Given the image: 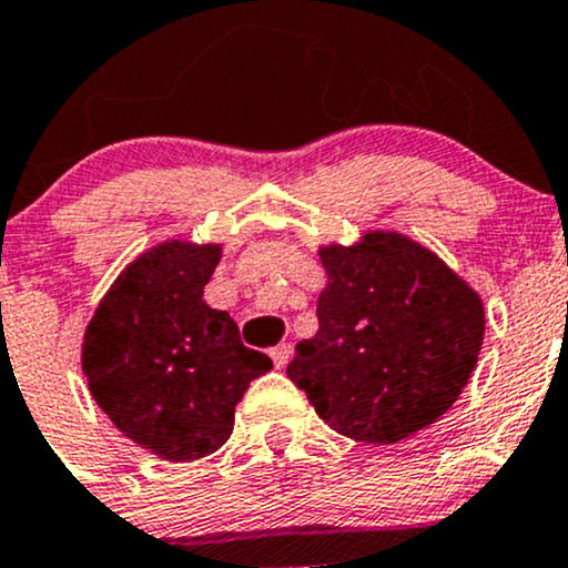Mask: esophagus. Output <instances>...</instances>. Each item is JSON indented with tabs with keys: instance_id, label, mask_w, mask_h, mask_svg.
I'll list each match as a JSON object with an SVG mask.
<instances>
[{
	"instance_id": "obj_1",
	"label": "esophagus",
	"mask_w": 568,
	"mask_h": 568,
	"mask_svg": "<svg viewBox=\"0 0 568 568\" xmlns=\"http://www.w3.org/2000/svg\"><path fill=\"white\" fill-rule=\"evenodd\" d=\"M271 358H273V364H276V369H284L292 358V347L290 344H278V347L271 349Z\"/></svg>"
}]
</instances>
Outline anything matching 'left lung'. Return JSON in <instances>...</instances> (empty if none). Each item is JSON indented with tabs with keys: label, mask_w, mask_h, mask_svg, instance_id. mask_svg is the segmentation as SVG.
Returning <instances> with one entry per match:
<instances>
[{
	"label": "left lung",
	"mask_w": 568,
	"mask_h": 568,
	"mask_svg": "<svg viewBox=\"0 0 568 568\" xmlns=\"http://www.w3.org/2000/svg\"><path fill=\"white\" fill-rule=\"evenodd\" d=\"M327 286L320 331L286 377L320 418L358 443H396L435 424L476 369L484 306L424 245L374 232L320 251Z\"/></svg>",
	"instance_id": "obj_1"
}]
</instances>
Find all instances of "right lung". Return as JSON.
<instances>
[{
  "mask_svg": "<svg viewBox=\"0 0 568 568\" xmlns=\"http://www.w3.org/2000/svg\"><path fill=\"white\" fill-rule=\"evenodd\" d=\"M219 260V245H158L128 265L87 325L81 366L92 399L169 462L219 452L248 383L273 369L230 314L202 301Z\"/></svg>",
  "mask_w": 568,
  "mask_h": 568,
  "instance_id": "right-lung-1",
  "label": "right lung"
}]
</instances>
